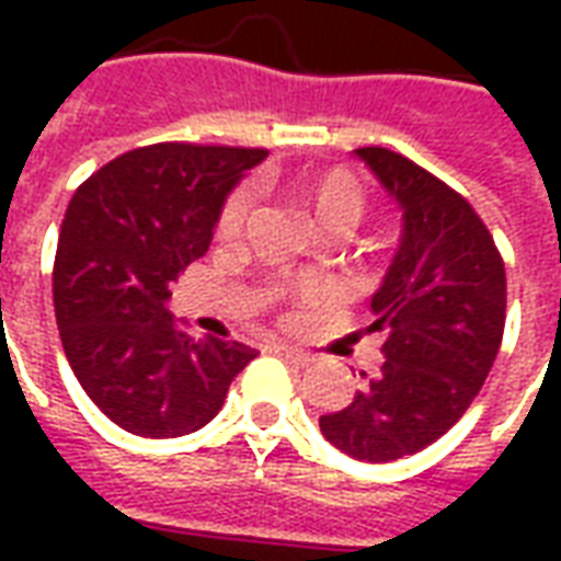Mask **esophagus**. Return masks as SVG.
Wrapping results in <instances>:
<instances>
[{
	"label": "esophagus",
	"instance_id": "34e87169",
	"mask_svg": "<svg viewBox=\"0 0 561 561\" xmlns=\"http://www.w3.org/2000/svg\"><path fill=\"white\" fill-rule=\"evenodd\" d=\"M273 354L294 366H309L312 360H316L309 352H304V348H294V345H285V342H276V345H273Z\"/></svg>",
	"mask_w": 561,
	"mask_h": 561
}]
</instances>
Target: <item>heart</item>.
I'll return each mask as SVG.
<instances>
[{
    "label": "heart",
    "instance_id": "b5f03b06",
    "mask_svg": "<svg viewBox=\"0 0 561 561\" xmlns=\"http://www.w3.org/2000/svg\"><path fill=\"white\" fill-rule=\"evenodd\" d=\"M291 197L297 201V207L316 221L318 231L348 233L357 221L364 219L366 213L364 185H360V180L352 171H342V168L321 173V176H312V180L294 183ZM249 207H252V195L245 188L231 192L219 209L216 231L221 237L240 233L245 216H249Z\"/></svg>",
    "mask_w": 561,
    "mask_h": 561
}]
</instances>
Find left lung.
Returning a JSON list of instances; mask_svg holds the SVG:
<instances>
[{
	"label": "left lung",
	"mask_w": 561,
	"mask_h": 561,
	"mask_svg": "<svg viewBox=\"0 0 561 561\" xmlns=\"http://www.w3.org/2000/svg\"><path fill=\"white\" fill-rule=\"evenodd\" d=\"M357 156L402 207V243L373 294L385 364L318 423L342 454L390 462L433 445L483 388L505 333V261L457 188L393 149Z\"/></svg>",
	"instance_id": "obj_1"
}]
</instances>
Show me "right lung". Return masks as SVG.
<instances>
[{"label":"right lung","instance_id":"1","mask_svg":"<svg viewBox=\"0 0 561 561\" xmlns=\"http://www.w3.org/2000/svg\"><path fill=\"white\" fill-rule=\"evenodd\" d=\"M264 156L201 144L128 149L68 204L54 261L59 340L80 388L126 433H195L257 357L243 342L188 336L164 304L209 249L233 183Z\"/></svg>","mask_w":561,"mask_h":561}]
</instances>
